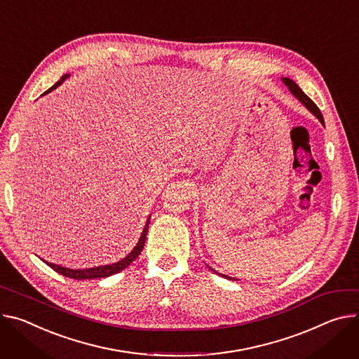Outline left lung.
I'll return each instance as SVG.
<instances>
[{"label":"left lung","instance_id":"1","mask_svg":"<svg viewBox=\"0 0 359 359\" xmlns=\"http://www.w3.org/2000/svg\"><path fill=\"white\" fill-rule=\"evenodd\" d=\"M282 81H283V84L287 87V90L297 97V99L325 126V123H323V116L320 114V110L316 107V104L309 99V97L299 88V86L293 81V80H290V79H287V77H282ZM208 268L210 269V271H213L215 273H217V275H220V276H223V278H226V279H233V280H238V279H235V278H231V276H227V275H223V273H219V272H216L215 269H212L209 265H208Z\"/></svg>","mask_w":359,"mask_h":359}]
</instances>
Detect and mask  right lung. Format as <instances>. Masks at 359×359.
I'll return each mask as SVG.
<instances>
[{"label": "right lung", "mask_w": 359, "mask_h": 359, "mask_svg": "<svg viewBox=\"0 0 359 359\" xmlns=\"http://www.w3.org/2000/svg\"><path fill=\"white\" fill-rule=\"evenodd\" d=\"M70 77V74H64L53 87H50L47 91H44V94L51 93L53 90H55L58 86H61L64 81ZM43 94V95H44ZM149 223H150V216L146 220V224L143 227V232L140 235V239L137 242V245L133 248V250L130 252L126 257L120 259L118 262L116 264H110V265H103V266H95V268H88V269H70V268H64L61 265H55V264H50L47 260L43 259V262H46L50 268H53L55 272H58L62 276H67L72 279H77V280H83V279H95V278H107L111 276L117 272H121L123 269H126L133 260L140 255V252L143 250L144 242H146V236H147V229H149Z\"/></svg>", "instance_id": "1"}]
</instances>
